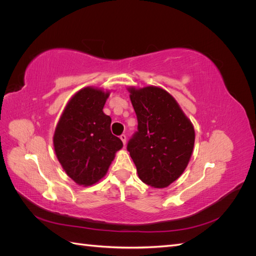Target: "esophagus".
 Returning a JSON list of instances; mask_svg holds the SVG:
<instances>
[{
  "instance_id": "esophagus-1",
  "label": "esophagus",
  "mask_w": 256,
  "mask_h": 256,
  "mask_svg": "<svg viewBox=\"0 0 256 256\" xmlns=\"http://www.w3.org/2000/svg\"><path fill=\"white\" fill-rule=\"evenodd\" d=\"M120 138V140H122V144H124V145H126V142H127V136H126L125 134H122Z\"/></svg>"
}]
</instances>
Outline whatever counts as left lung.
Instances as JSON below:
<instances>
[{
  "label": "left lung",
  "mask_w": 256,
  "mask_h": 256,
  "mask_svg": "<svg viewBox=\"0 0 256 256\" xmlns=\"http://www.w3.org/2000/svg\"><path fill=\"white\" fill-rule=\"evenodd\" d=\"M138 118V131L127 150L140 180L154 188H166L187 168L196 132L174 97L158 86L129 88Z\"/></svg>",
  "instance_id": "obj_1"
}]
</instances>
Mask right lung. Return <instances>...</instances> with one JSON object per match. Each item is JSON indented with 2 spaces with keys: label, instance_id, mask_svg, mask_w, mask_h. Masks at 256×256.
Segmentation results:
<instances>
[{
  "label": "right lung",
  "instance_id": "add662e5",
  "mask_svg": "<svg viewBox=\"0 0 256 256\" xmlns=\"http://www.w3.org/2000/svg\"><path fill=\"white\" fill-rule=\"evenodd\" d=\"M109 90L88 86L76 92L62 113L53 136L62 168L80 186L98 182L122 147L111 132V118L104 113Z\"/></svg>",
  "mask_w": 256,
  "mask_h": 256
}]
</instances>
